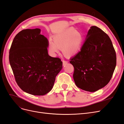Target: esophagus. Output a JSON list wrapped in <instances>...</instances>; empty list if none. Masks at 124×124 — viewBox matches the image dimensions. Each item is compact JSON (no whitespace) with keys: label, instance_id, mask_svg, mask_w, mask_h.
I'll return each mask as SVG.
<instances>
[{"label":"esophagus","instance_id":"34e87169","mask_svg":"<svg viewBox=\"0 0 124 124\" xmlns=\"http://www.w3.org/2000/svg\"><path fill=\"white\" fill-rule=\"evenodd\" d=\"M62 63H63V65L65 66L66 64H67V63H68V62L66 61H64V60H63V61H62Z\"/></svg>","mask_w":124,"mask_h":124}]
</instances>
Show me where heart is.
I'll return each mask as SVG.
<instances>
[{
	"label": "heart",
	"mask_w": 124,
	"mask_h": 124,
	"mask_svg": "<svg viewBox=\"0 0 124 124\" xmlns=\"http://www.w3.org/2000/svg\"><path fill=\"white\" fill-rule=\"evenodd\" d=\"M83 42V36L74 28H69L53 37L48 42V50L55 55L58 53L59 49H62L63 54L66 57H70L79 51Z\"/></svg>",
	"instance_id": "b5f03b06"
}]
</instances>
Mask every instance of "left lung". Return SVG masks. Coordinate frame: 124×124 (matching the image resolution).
Segmentation results:
<instances>
[{
  "instance_id": "obj_1",
  "label": "left lung",
  "mask_w": 124,
  "mask_h": 124,
  "mask_svg": "<svg viewBox=\"0 0 124 124\" xmlns=\"http://www.w3.org/2000/svg\"><path fill=\"white\" fill-rule=\"evenodd\" d=\"M75 84L85 91L94 92L107 85L116 65L113 44L107 33L92 26L81 51L70 58Z\"/></svg>"
}]
</instances>
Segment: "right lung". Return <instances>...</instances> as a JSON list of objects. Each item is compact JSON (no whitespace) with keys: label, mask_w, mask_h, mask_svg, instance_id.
<instances>
[{"label":"right lung","mask_w":124,"mask_h":124,"mask_svg":"<svg viewBox=\"0 0 124 124\" xmlns=\"http://www.w3.org/2000/svg\"><path fill=\"white\" fill-rule=\"evenodd\" d=\"M39 28L26 29L14 37L9 62L18 86L26 93L42 96L50 92L62 68L59 58L48 54V41Z\"/></svg>","instance_id":"add662e5"}]
</instances>
